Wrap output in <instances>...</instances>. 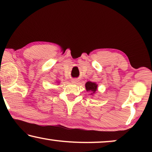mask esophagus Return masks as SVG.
<instances>
[{
    "mask_svg": "<svg viewBox=\"0 0 152 152\" xmlns=\"http://www.w3.org/2000/svg\"><path fill=\"white\" fill-rule=\"evenodd\" d=\"M77 82H78V81L77 80H72V82L74 83V84H76V83Z\"/></svg>",
    "mask_w": 152,
    "mask_h": 152,
    "instance_id": "esophagus-1",
    "label": "esophagus"
}]
</instances>
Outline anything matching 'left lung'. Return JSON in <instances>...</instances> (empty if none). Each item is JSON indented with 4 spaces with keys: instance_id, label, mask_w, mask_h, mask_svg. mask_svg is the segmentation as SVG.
Returning a JSON list of instances; mask_svg holds the SVG:
<instances>
[{
    "instance_id": "1",
    "label": "left lung",
    "mask_w": 152,
    "mask_h": 152,
    "mask_svg": "<svg viewBox=\"0 0 152 152\" xmlns=\"http://www.w3.org/2000/svg\"><path fill=\"white\" fill-rule=\"evenodd\" d=\"M97 84L95 83L91 82H87L86 84V88L88 91H91V94H93L96 92L97 90Z\"/></svg>"
}]
</instances>
